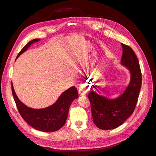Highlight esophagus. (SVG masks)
<instances>
[{"mask_svg": "<svg viewBox=\"0 0 156 156\" xmlns=\"http://www.w3.org/2000/svg\"><path fill=\"white\" fill-rule=\"evenodd\" d=\"M78 90H79V94H80V95H84V94H86L85 86H84V84H81V85H80V87L78 88Z\"/></svg>", "mask_w": 156, "mask_h": 156, "instance_id": "esophagus-1", "label": "esophagus"}]
</instances>
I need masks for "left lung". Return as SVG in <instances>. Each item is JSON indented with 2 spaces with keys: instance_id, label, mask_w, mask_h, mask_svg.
I'll return each mask as SVG.
<instances>
[{
  "instance_id": "obj_1",
  "label": "left lung",
  "mask_w": 156,
  "mask_h": 156,
  "mask_svg": "<svg viewBox=\"0 0 156 156\" xmlns=\"http://www.w3.org/2000/svg\"><path fill=\"white\" fill-rule=\"evenodd\" d=\"M121 64L130 74V80L124 90L115 98H108L91 91L88 97L91 103L94 123L98 128L110 130L124 123L133 112L141 87L142 76L139 60L134 51L121 44Z\"/></svg>"
}]
</instances>
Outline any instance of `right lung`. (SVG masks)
<instances>
[{"label": "right lung", "mask_w": 156, "mask_h": 156, "mask_svg": "<svg viewBox=\"0 0 156 156\" xmlns=\"http://www.w3.org/2000/svg\"><path fill=\"white\" fill-rule=\"evenodd\" d=\"M40 40V39H34L29 41L20 52L17 58L25 53L32 44ZM12 92L17 109L23 119L33 128L44 132H53L60 129L66 123L71 104L79 97L77 88L72 87L62 93L53 105L42 108H33L20 100L14 90L12 83Z\"/></svg>", "instance_id": "obj_1"}]
</instances>
